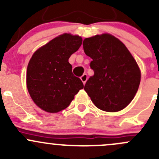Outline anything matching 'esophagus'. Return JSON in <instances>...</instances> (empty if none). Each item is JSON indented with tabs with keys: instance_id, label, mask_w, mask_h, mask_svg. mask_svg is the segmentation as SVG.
<instances>
[{
	"instance_id": "34e87169",
	"label": "esophagus",
	"mask_w": 159,
	"mask_h": 159,
	"mask_svg": "<svg viewBox=\"0 0 159 159\" xmlns=\"http://www.w3.org/2000/svg\"><path fill=\"white\" fill-rule=\"evenodd\" d=\"M81 81L83 82V84H85L86 81H87V80H88V75H86V74H84V75L81 77Z\"/></svg>"
}]
</instances>
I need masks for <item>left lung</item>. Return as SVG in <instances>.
I'll return each mask as SVG.
<instances>
[{
  "mask_svg": "<svg viewBox=\"0 0 159 159\" xmlns=\"http://www.w3.org/2000/svg\"><path fill=\"white\" fill-rule=\"evenodd\" d=\"M86 55L92 59L94 70L84 91L99 109L116 112L133 100L141 81V70L135 59L118 38L105 33L83 41Z\"/></svg>",
  "mask_w": 159,
  "mask_h": 159,
  "instance_id": "8db88e82",
  "label": "left lung"
}]
</instances>
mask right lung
<instances>
[{
  "mask_svg": "<svg viewBox=\"0 0 159 159\" xmlns=\"http://www.w3.org/2000/svg\"><path fill=\"white\" fill-rule=\"evenodd\" d=\"M82 44L79 35L65 33L39 48L27 68L26 84L35 105L49 113L68 108L75 94L84 88L72 74L68 59Z\"/></svg>",
  "mask_w": 159,
  "mask_h": 159,
  "instance_id": "add662e5",
  "label": "right lung"
}]
</instances>
